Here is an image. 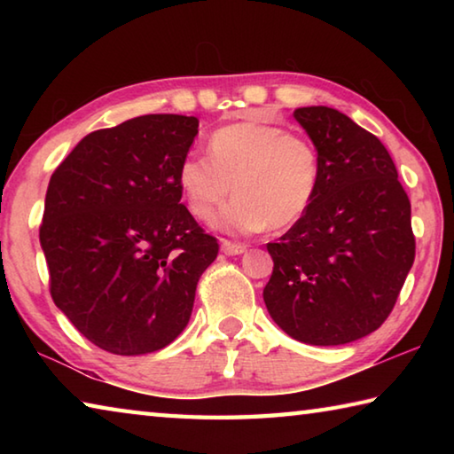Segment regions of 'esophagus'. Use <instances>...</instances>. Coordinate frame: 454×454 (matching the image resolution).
Returning <instances> with one entry per match:
<instances>
[{
	"instance_id": "obj_1",
	"label": "esophagus",
	"mask_w": 454,
	"mask_h": 454,
	"mask_svg": "<svg viewBox=\"0 0 454 454\" xmlns=\"http://www.w3.org/2000/svg\"><path fill=\"white\" fill-rule=\"evenodd\" d=\"M220 248H222V252H224L226 256H238V254H242V252L246 250V246L240 244V242L222 240V242H220Z\"/></svg>"
}]
</instances>
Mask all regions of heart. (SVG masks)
I'll return each mask as SVG.
<instances>
[{"label": "heart", "instance_id": "heart-1", "mask_svg": "<svg viewBox=\"0 0 454 454\" xmlns=\"http://www.w3.org/2000/svg\"><path fill=\"white\" fill-rule=\"evenodd\" d=\"M178 188L190 214L214 226L252 234L286 230L301 220L320 186V153L312 140L268 121L244 120L214 129L208 156L188 153L178 164Z\"/></svg>", "mask_w": 454, "mask_h": 454}]
</instances>
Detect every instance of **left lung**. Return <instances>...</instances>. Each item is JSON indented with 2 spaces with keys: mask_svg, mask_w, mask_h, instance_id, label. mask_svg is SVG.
<instances>
[{
  "mask_svg": "<svg viewBox=\"0 0 454 454\" xmlns=\"http://www.w3.org/2000/svg\"><path fill=\"white\" fill-rule=\"evenodd\" d=\"M320 153L309 212L266 244L274 270L264 302L284 333L314 347L380 328L414 262L411 200L374 134L326 106L294 110Z\"/></svg>",
  "mask_w": 454,
  "mask_h": 454,
  "instance_id": "8db88e82",
  "label": "left lung"
}]
</instances>
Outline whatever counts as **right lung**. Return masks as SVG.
Here are the masks:
<instances>
[{
    "label": "right lung",
    "mask_w": 454,
    "mask_h": 454,
    "mask_svg": "<svg viewBox=\"0 0 454 454\" xmlns=\"http://www.w3.org/2000/svg\"><path fill=\"white\" fill-rule=\"evenodd\" d=\"M196 134L194 116L132 118L88 134L51 174L40 226L50 294L112 355L168 347L218 256L176 180Z\"/></svg>",
    "instance_id": "1"
}]
</instances>
